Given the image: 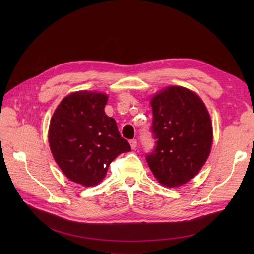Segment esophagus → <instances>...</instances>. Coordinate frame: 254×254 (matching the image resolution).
<instances>
[{"label": "esophagus", "mask_w": 254, "mask_h": 254, "mask_svg": "<svg viewBox=\"0 0 254 254\" xmlns=\"http://www.w3.org/2000/svg\"><path fill=\"white\" fill-rule=\"evenodd\" d=\"M130 145H131L132 149H135L136 146H137V141H136V139H131V141H130Z\"/></svg>", "instance_id": "1"}]
</instances>
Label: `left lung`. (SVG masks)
<instances>
[{
    "label": "left lung",
    "mask_w": 254,
    "mask_h": 254,
    "mask_svg": "<svg viewBox=\"0 0 254 254\" xmlns=\"http://www.w3.org/2000/svg\"><path fill=\"white\" fill-rule=\"evenodd\" d=\"M156 146L146 161L159 183L175 188L195 177L213 142L209 113L194 91L169 86L150 100Z\"/></svg>",
    "instance_id": "left-lung-1"
}]
</instances>
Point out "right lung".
Instances as JSON below:
<instances>
[{"mask_svg":"<svg viewBox=\"0 0 254 254\" xmlns=\"http://www.w3.org/2000/svg\"><path fill=\"white\" fill-rule=\"evenodd\" d=\"M108 96L75 91L58 106L49 127V144L66 178L84 187L104 179L111 161L131 146L121 137L115 119L105 113Z\"/></svg>","mask_w":254,"mask_h":254,"instance_id":"add662e5","label":"right lung"}]
</instances>
